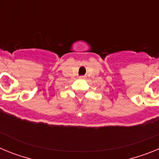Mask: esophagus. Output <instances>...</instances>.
Instances as JSON below:
<instances>
[{
	"label": "esophagus",
	"instance_id": "34e87169",
	"mask_svg": "<svg viewBox=\"0 0 159 159\" xmlns=\"http://www.w3.org/2000/svg\"><path fill=\"white\" fill-rule=\"evenodd\" d=\"M84 78H85V77H84V75H80V79H81V80H83V79Z\"/></svg>",
	"mask_w": 159,
	"mask_h": 159
}]
</instances>
